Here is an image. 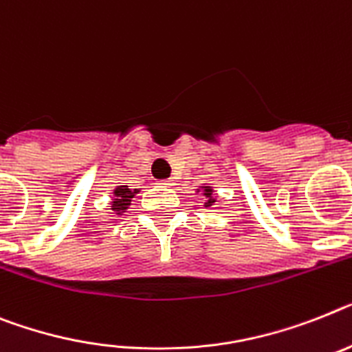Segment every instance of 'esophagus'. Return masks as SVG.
Instances as JSON below:
<instances>
[{
	"label": "esophagus",
	"instance_id": "1",
	"mask_svg": "<svg viewBox=\"0 0 352 352\" xmlns=\"http://www.w3.org/2000/svg\"><path fill=\"white\" fill-rule=\"evenodd\" d=\"M159 184H162L164 188H171V186H175V181L173 179H166V181H161Z\"/></svg>",
	"mask_w": 352,
	"mask_h": 352
}]
</instances>
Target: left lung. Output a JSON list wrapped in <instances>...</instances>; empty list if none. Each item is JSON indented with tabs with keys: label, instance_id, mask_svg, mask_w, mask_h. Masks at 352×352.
<instances>
[{
	"label": "left lung",
	"instance_id": "1",
	"mask_svg": "<svg viewBox=\"0 0 352 352\" xmlns=\"http://www.w3.org/2000/svg\"><path fill=\"white\" fill-rule=\"evenodd\" d=\"M199 193L204 195V199H206V202H204V208H211V206H214V202H217V197H214V190H212V186L209 184H204L200 186Z\"/></svg>",
	"mask_w": 352,
	"mask_h": 352
}]
</instances>
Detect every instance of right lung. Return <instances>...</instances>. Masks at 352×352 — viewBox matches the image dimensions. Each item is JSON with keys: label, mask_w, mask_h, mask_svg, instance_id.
Listing matches in <instances>:
<instances>
[{"label": "right lung", "mask_w": 352, "mask_h": 352, "mask_svg": "<svg viewBox=\"0 0 352 352\" xmlns=\"http://www.w3.org/2000/svg\"><path fill=\"white\" fill-rule=\"evenodd\" d=\"M140 193V190H131L129 186H118L112 191V202H111V209L116 214H123L126 212L129 206H131V200L134 199V195Z\"/></svg>", "instance_id": "1"}]
</instances>
